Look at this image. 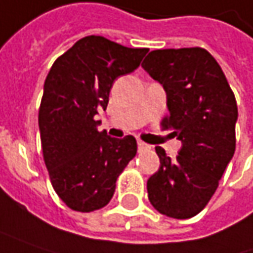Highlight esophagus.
Here are the masks:
<instances>
[{
    "instance_id": "1",
    "label": "esophagus",
    "mask_w": 253,
    "mask_h": 253,
    "mask_svg": "<svg viewBox=\"0 0 253 253\" xmlns=\"http://www.w3.org/2000/svg\"><path fill=\"white\" fill-rule=\"evenodd\" d=\"M148 148H150L148 144H145V142H142V141H138V150H139V151H144V150H148Z\"/></svg>"
}]
</instances>
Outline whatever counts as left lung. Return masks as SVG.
<instances>
[{
	"label": "left lung",
	"instance_id": "left-lung-1",
	"mask_svg": "<svg viewBox=\"0 0 253 253\" xmlns=\"http://www.w3.org/2000/svg\"><path fill=\"white\" fill-rule=\"evenodd\" d=\"M141 66L163 84L169 109L163 126H172L181 141L175 158L155 147L160 169L147 181L148 199L160 213L189 219L208 205L235 154L236 99L205 48L154 50Z\"/></svg>",
	"mask_w": 253,
	"mask_h": 253
}]
</instances>
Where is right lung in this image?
Masks as SVG:
<instances>
[{"label": "right lung", "mask_w": 253, "mask_h": 253, "mask_svg": "<svg viewBox=\"0 0 253 253\" xmlns=\"http://www.w3.org/2000/svg\"><path fill=\"white\" fill-rule=\"evenodd\" d=\"M147 51L87 36L62 54L45 78L39 111L43 157L53 189L72 210L106 206L119 174L135 157V138L99 132L95 115L106 109L115 79L134 72Z\"/></svg>", "instance_id": "obj_1"}]
</instances>
